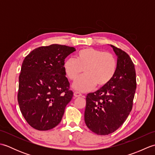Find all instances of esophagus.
Returning a JSON list of instances; mask_svg holds the SVG:
<instances>
[{
	"instance_id": "esophagus-1",
	"label": "esophagus",
	"mask_w": 155,
	"mask_h": 155,
	"mask_svg": "<svg viewBox=\"0 0 155 155\" xmlns=\"http://www.w3.org/2000/svg\"><path fill=\"white\" fill-rule=\"evenodd\" d=\"M74 96L75 97H82V94L78 93V92H74Z\"/></svg>"
}]
</instances>
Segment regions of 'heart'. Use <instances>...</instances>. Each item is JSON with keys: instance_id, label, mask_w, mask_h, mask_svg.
Returning a JSON list of instances; mask_svg holds the SVG:
<instances>
[{"instance_id": "b5f03b06", "label": "heart", "mask_w": 155, "mask_h": 155, "mask_svg": "<svg viewBox=\"0 0 155 155\" xmlns=\"http://www.w3.org/2000/svg\"><path fill=\"white\" fill-rule=\"evenodd\" d=\"M117 68L113 54L93 48L81 49L75 59L68 58L63 63L64 74L71 81L77 79L83 70L84 75L72 84L74 90L83 93L93 90L97 84L105 86L113 79Z\"/></svg>"}]
</instances>
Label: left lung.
<instances>
[{"mask_svg": "<svg viewBox=\"0 0 155 155\" xmlns=\"http://www.w3.org/2000/svg\"><path fill=\"white\" fill-rule=\"evenodd\" d=\"M117 57L116 73L109 83L86 98L84 121L95 134L107 135L117 130L129 115L135 93L136 72L129 56L111 45Z\"/></svg>", "mask_w": 155, "mask_h": 155, "instance_id": "left-lung-1", "label": "left lung"}]
</instances>
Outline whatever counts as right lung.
<instances>
[{
    "label": "right lung",
    "mask_w": 155,
    "mask_h": 155,
    "mask_svg": "<svg viewBox=\"0 0 155 155\" xmlns=\"http://www.w3.org/2000/svg\"><path fill=\"white\" fill-rule=\"evenodd\" d=\"M75 51L74 47L51 45L34 49L23 61L18 103L25 120L35 129L50 130L61 121L73 96L63 63Z\"/></svg>",
    "instance_id": "1"
}]
</instances>
